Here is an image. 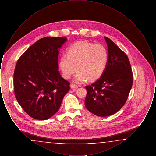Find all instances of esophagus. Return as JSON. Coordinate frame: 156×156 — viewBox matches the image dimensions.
I'll list each match as a JSON object with an SVG mask.
<instances>
[{
    "mask_svg": "<svg viewBox=\"0 0 156 156\" xmlns=\"http://www.w3.org/2000/svg\"><path fill=\"white\" fill-rule=\"evenodd\" d=\"M70 87H71V89H73V90H75L76 88H77L78 87L75 84H71L70 85Z\"/></svg>",
    "mask_w": 156,
    "mask_h": 156,
    "instance_id": "esophagus-1",
    "label": "esophagus"
}]
</instances>
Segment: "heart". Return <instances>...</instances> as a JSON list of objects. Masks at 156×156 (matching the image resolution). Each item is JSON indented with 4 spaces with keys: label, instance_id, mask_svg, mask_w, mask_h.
<instances>
[{
    "label": "heart",
    "instance_id": "b5f03b06",
    "mask_svg": "<svg viewBox=\"0 0 156 156\" xmlns=\"http://www.w3.org/2000/svg\"><path fill=\"white\" fill-rule=\"evenodd\" d=\"M108 60V51L104 45L81 41L71 45L68 54L61 56L59 67L66 79L70 78L77 68L74 81L83 83L88 80L94 81L99 79L105 71Z\"/></svg>",
    "mask_w": 156,
    "mask_h": 156
}]
</instances>
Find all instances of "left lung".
<instances>
[{
  "mask_svg": "<svg viewBox=\"0 0 156 156\" xmlns=\"http://www.w3.org/2000/svg\"><path fill=\"white\" fill-rule=\"evenodd\" d=\"M109 60L103 75L91 85L85 87L86 108L98 116L115 114L126 103L133 84V73L127 55L111 39L104 37Z\"/></svg>",
  "mask_w": 156,
  "mask_h": 156,
  "instance_id": "1",
  "label": "left lung"
}]
</instances>
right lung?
<instances>
[{"label": "right lung", "instance_id": "add662e5", "mask_svg": "<svg viewBox=\"0 0 156 156\" xmlns=\"http://www.w3.org/2000/svg\"><path fill=\"white\" fill-rule=\"evenodd\" d=\"M66 37H45L24 52L15 67L16 98L23 110L37 120L49 119L59 110L69 82L58 71V55Z\"/></svg>", "mask_w": 156, "mask_h": 156}]
</instances>
